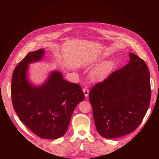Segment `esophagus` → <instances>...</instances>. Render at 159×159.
<instances>
[{"label": "esophagus", "instance_id": "1", "mask_svg": "<svg viewBox=\"0 0 159 159\" xmlns=\"http://www.w3.org/2000/svg\"><path fill=\"white\" fill-rule=\"evenodd\" d=\"M83 91H84V95H85V97H88V94H89V89H88V88H84L83 89Z\"/></svg>", "mask_w": 159, "mask_h": 159}]
</instances>
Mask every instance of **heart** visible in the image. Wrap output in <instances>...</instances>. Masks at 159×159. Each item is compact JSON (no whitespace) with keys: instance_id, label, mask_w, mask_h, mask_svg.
I'll return each mask as SVG.
<instances>
[{"instance_id":"1","label":"heart","mask_w":159,"mask_h":159,"mask_svg":"<svg viewBox=\"0 0 159 159\" xmlns=\"http://www.w3.org/2000/svg\"><path fill=\"white\" fill-rule=\"evenodd\" d=\"M114 62L107 60L102 62L93 71V76L95 79L102 80L105 78L113 68Z\"/></svg>"}]
</instances>
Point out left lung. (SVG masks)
Instances as JSON below:
<instances>
[{
	"mask_svg": "<svg viewBox=\"0 0 159 159\" xmlns=\"http://www.w3.org/2000/svg\"><path fill=\"white\" fill-rule=\"evenodd\" d=\"M129 64L97 83L89 93L96 129L107 139L133 132L151 101L150 74L145 61L129 53Z\"/></svg>",
	"mask_w": 159,
	"mask_h": 159,
	"instance_id": "obj_1",
	"label": "left lung"
}]
</instances>
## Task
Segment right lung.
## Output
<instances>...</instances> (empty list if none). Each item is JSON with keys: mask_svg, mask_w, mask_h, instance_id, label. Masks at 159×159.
Returning a JSON list of instances; mask_svg holds the SVG:
<instances>
[{"mask_svg": "<svg viewBox=\"0 0 159 159\" xmlns=\"http://www.w3.org/2000/svg\"><path fill=\"white\" fill-rule=\"evenodd\" d=\"M39 49L28 53L16 66L12 74L11 98L20 121L42 139H56L68 130L76 105L85 95L79 84L63 79L59 71H53L40 87L31 85L26 78L28 64L39 61L44 53Z\"/></svg>", "mask_w": 159, "mask_h": 159, "instance_id": "right-lung-1", "label": "right lung"}]
</instances>
